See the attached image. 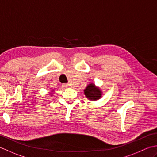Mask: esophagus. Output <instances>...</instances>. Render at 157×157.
<instances>
[{
    "label": "esophagus",
    "mask_w": 157,
    "mask_h": 157,
    "mask_svg": "<svg viewBox=\"0 0 157 157\" xmlns=\"http://www.w3.org/2000/svg\"><path fill=\"white\" fill-rule=\"evenodd\" d=\"M63 87H64V88H67V87H68V86H69V84H63Z\"/></svg>",
    "instance_id": "1"
}]
</instances>
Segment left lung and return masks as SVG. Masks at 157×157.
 <instances>
[{"mask_svg":"<svg viewBox=\"0 0 157 157\" xmlns=\"http://www.w3.org/2000/svg\"><path fill=\"white\" fill-rule=\"evenodd\" d=\"M84 94L89 100L96 101L99 99L102 96V92L99 87H97L94 84H90L84 89Z\"/></svg>","mask_w":157,"mask_h":157,"instance_id":"8db88e82","label":"left lung"}]
</instances>
